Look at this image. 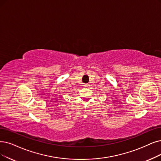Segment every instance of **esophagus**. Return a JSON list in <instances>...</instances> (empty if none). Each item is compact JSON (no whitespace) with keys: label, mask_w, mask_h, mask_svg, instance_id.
<instances>
[{"label":"esophagus","mask_w":161,"mask_h":161,"mask_svg":"<svg viewBox=\"0 0 161 161\" xmlns=\"http://www.w3.org/2000/svg\"><path fill=\"white\" fill-rule=\"evenodd\" d=\"M89 86H90L89 84H86V85H85V87H88Z\"/></svg>","instance_id":"obj_1"}]
</instances>
